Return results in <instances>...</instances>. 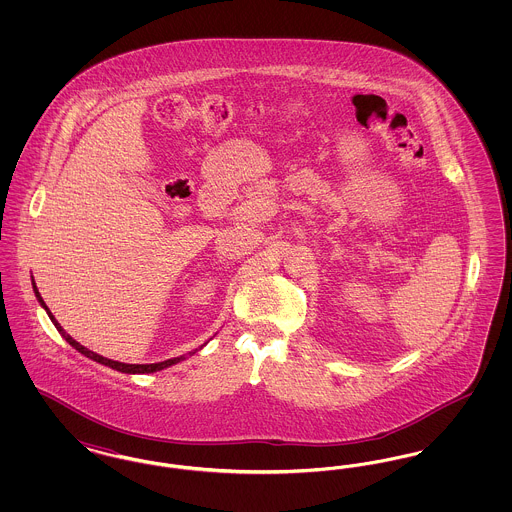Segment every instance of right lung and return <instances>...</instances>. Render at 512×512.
Here are the masks:
<instances>
[{
  "instance_id": "right-lung-1",
  "label": "right lung",
  "mask_w": 512,
  "mask_h": 512,
  "mask_svg": "<svg viewBox=\"0 0 512 512\" xmlns=\"http://www.w3.org/2000/svg\"><path fill=\"white\" fill-rule=\"evenodd\" d=\"M34 292H36V297H38V301L42 303V307L48 311L49 318H51V322L55 324V328L59 330V334L65 338V340L69 341L71 345H73L76 351H80L82 355H86V357H90V359H94V361H98L101 365L111 366V368H115V370H119V372H126V374H147V372H157V370H163V368H167V366L176 365V363H180L182 359H186L184 355L182 357H174V359H169V361H163V363H153V365H126V363H119V361H111V359H105V357H101L98 353H94V351H90V349H86L84 345H80L78 341H74L63 328H61V324L55 320V317L49 313L48 307H46V303H44V299H42V295L38 293V288L34 286ZM195 353V351H192Z\"/></svg>"
}]
</instances>
